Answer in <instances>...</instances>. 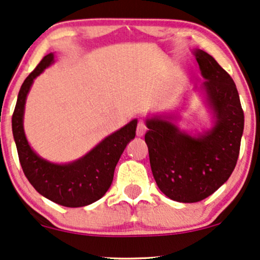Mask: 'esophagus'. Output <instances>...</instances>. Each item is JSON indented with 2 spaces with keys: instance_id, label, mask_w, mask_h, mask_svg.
Here are the masks:
<instances>
[{
  "instance_id": "obj_1",
  "label": "esophagus",
  "mask_w": 260,
  "mask_h": 260,
  "mask_svg": "<svg viewBox=\"0 0 260 260\" xmlns=\"http://www.w3.org/2000/svg\"><path fill=\"white\" fill-rule=\"evenodd\" d=\"M146 131H147L146 125L143 123H139V125H137V129H136V135L140 137L143 136L146 134Z\"/></svg>"
}]
</instances>
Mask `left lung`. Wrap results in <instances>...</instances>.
Returning a JSON list of instances; mask_svg holds the SVG:
<instances>
[{
	"label": "left lung",
	"instance_id": "1",
	"mask_svg": "<svg viewBox=\"0 0 260 260\" xmlns=\"http://www.w3.org/2000/svg\"><path fill=\"white\" fill-rule=\"evenodd\" d=\"M205 81L203 92L212 126L195 135L177 126L175 113L146 119L145 141L160 190L178 203H198L225 183L238 161L243 133V111L233 78L210 54L193 50Z\"/></svg>",
	"mask_w": 260,
	"mask_h": 260
}]
</instances>
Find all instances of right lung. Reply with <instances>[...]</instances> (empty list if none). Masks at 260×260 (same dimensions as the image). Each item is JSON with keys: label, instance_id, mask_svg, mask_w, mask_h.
Listing matches in <instances>:
<instances>
[{"label": "right lung", "instance_id": "obj_1", "mask_svg": "<svg viewBox=\"0 0 260 260\" xmlns=\"http://www.w3.org/2000/svg\"><path fill=\"white\" fill-rule=\"evenodd\" d=\"M49 53L22 83L12 117V130L19 160L28 182L44 198L66 207H82L101 199L111 187L114 169L125 147L135 139L137 119L105 137L82 158L56 164L41 158L28 145L24 131V112L35 78L54 63Z\"/></svg>", "mask_w": 260, "mask_h": 260}]
</instances>
